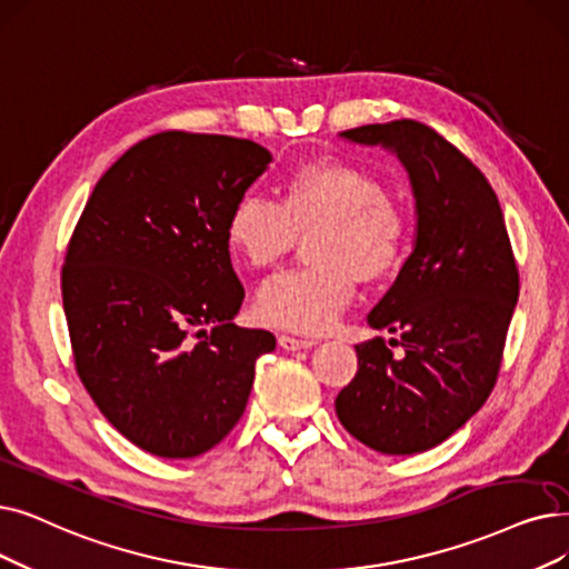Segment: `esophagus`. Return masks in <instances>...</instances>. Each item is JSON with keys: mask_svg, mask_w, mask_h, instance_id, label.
Here are the masks:
<instances>
[{"mask_svg": "<svg viewBox=\"0 0 569 569\" xmlns=\"http://www.w3.org/2000/svg\"><path fill=\"white\" fill-rule=\"evenodd\" d=\"M316 339H298L290 335H279V346L283 351H300V349H311Z\"/></svg>", "mask_w": 569, "mask_h": 569, "instance_id": "34e87169", "label": "esophagus"}]
</instances>
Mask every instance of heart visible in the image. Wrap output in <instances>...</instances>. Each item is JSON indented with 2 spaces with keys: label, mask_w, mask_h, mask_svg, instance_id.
<instances>
[{
  "label": "heart",
  "mask_w": 569,
  "mask_h": 569,
  "mask_svg": "<svg viewBox=\"0 0 569 569\" xmlns=\"http://www.w3.org/2000/svg\"><path fill=\"white\" fill-rule=\"evenodd\" d=\"M316 262L269 279L256 298L264 326L316 335L335 326L353 300L358 279L381 283L400 271L411 220L386 183L351 162H307L279 183V202L243 194L230 207L226 241L251 269H269L290 253L298 234L313 232Z\"/></svg>",
  "instance_id": "heart-1"
}]
</instances>
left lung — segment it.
I'll list each match as a JSON object with an SVG mask.
<instances>
[{"mask_svg": "<svg viewBox=\"0 0 569 569\" xmlns=\"http://www.w3.org/2000/svg\"><path fill=\"white\" fill-rule=\"evenodd\" d=\"M339 137L383 146L405 164L416 200V241L398 279L369 311L358 372L335 409L365 447L388 456L428 451L472 418L496 386L518 267L496 190L479 167L418 120L362 126Z\"/></svg>", "mask_w": 569, "mask_h": 569, "instance_id": "8db88e82", "label": "left lung"}]
</instances>
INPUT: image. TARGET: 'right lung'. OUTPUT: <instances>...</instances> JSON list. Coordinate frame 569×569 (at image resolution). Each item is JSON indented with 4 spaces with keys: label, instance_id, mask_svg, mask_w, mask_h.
Returning <instances> with one entry per match:
<instances>
[{
    "label": "right lung",
    "instance_id": "right-lung-1",
    "mask_svg": "<svg viewBox=\"0 0 569 569\" xmlns=\"http://www.w3.org/2000/svg\"><path fill=\"white\" fill-rule=\"evenodd\" d=\"M271 162L256 141L160 132L97 181L62 267L77 372L107 421L160 458H194L249 402L267 330L243 302L226 220ZM210 332H206V328Z\"/></svg>",
    "mask_w": 569,
    "mask_h": 569
}]
</instances>
